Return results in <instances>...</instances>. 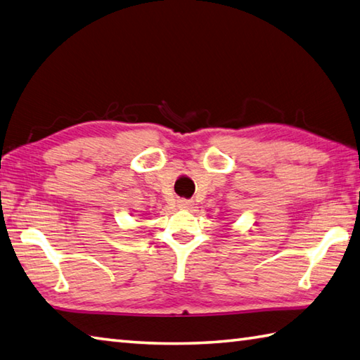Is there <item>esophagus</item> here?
Instances as JSON below:
<instances>
[{
    "instance_id": "34e87169",
    "label": "esophagus",
    "mask_w": 360,
    "mask_h": 360,
    "mask_svg": "<svg viewBox=\"0 0 360 360\" xmlns=\"http://www.w3.org/2000/svg\"><path fill=\"white\" fill-rule=\"evenodd\" d=\"M191 205H193V202H189V200H185V199L179 200V207L180 208H191Z\"/></svg>"
}]
</instances>
